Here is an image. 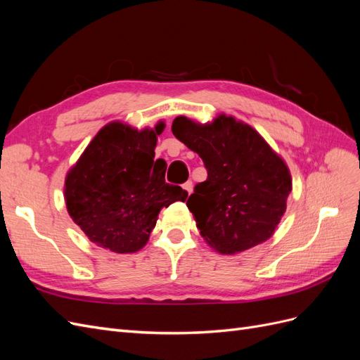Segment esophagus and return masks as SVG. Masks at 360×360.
<instances>
[{"label": "esophagus", "mask_w": 360, "mask_h": 360, "mask_svg": "<svg viewBox=\"0 0 360 360\" xmlns=\"http://www.w3.org/2000/svg\"><path fill=\"white\" fill-rule=\"evenodd\" d=\"M183 189L188 192V195H191L192 193V189H193V184H192V181H186L183 184Z\"/></svg>", "instance_id": "34e87169"}]
</instances>
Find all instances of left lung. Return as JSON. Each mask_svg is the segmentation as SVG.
Listing matches in <instances>:
<instances>
[{"instance_id": "8db88e82", "label": "left lung", "mask_w": 360, "mask_h": 360, "mask_svg": "<svg viewBox=\"0 0 360 360\" xmlns=\"http://www.w3.org/2000/svg\"><path fill=\"white\" fill-rule=\"evenodd\" d=\"M171 130L207 169V180L193 188L186 202L201 236L221 254L266 242L291 192L284 160L252 127L233 117L221 115L204 126L177 117Z\"/></svg>"}]
</instances>
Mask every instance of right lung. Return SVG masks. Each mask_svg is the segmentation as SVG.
<instances>
[{"mask_svg": "<svg viewBox=\"0 0 360 360\" xmlns=\"http://www.w3.org/2000/svg\"><path fill=\"white\" fill-rule=\"evenodd\" d=\"M111 123L97 134L66 179L73 222L93 243L118 254L143 248L162 207L186 201L188 192L165 181V163L155 160L158 135Z\"/></svg>", "mask_w": 360, "mask_h": 360, "instance_id": "1", "label": "right lung"}]
</instances>
